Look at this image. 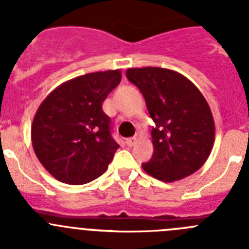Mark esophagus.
<instances>
[{
    "label": "esophagus",
    "mask_w": 249,
    "mask_h": 249,
    "mask_svg": "<svg viewBox=\"0 0 249 249\" xmlns=\"http://www.w3.org/2000/svg\"><path fill=\"white\" fill-rule=\"evenodd\" d=\"M136 142V138H129L126 139V145L127 146H134Z\"/></svg>",
    "instance_id": "esophagus-1"
}]
</instances>
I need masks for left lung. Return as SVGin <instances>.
Instances as JSON below:
<instances>
[{
	"label": "left lung",
	"instance_id": "obj_1",
	"mask_svg": "<svg viewBox=\"0 0 249 249\" xmlns=\"http://www.w3.org/2000/svg\"><path fill=\"white\" fill-rule=\"evenodd\" d=\"M152 118L153 155L146 173L174 182L198 171L211 152L215 124L208 102L187 77L161 67L127 69Z\"/></svg>",
	"mask_w": 249,
	"mask_h": 249
}]
</instances>
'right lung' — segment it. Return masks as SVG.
<instances>
[{
    "label": "right lung",
    "mask_w": 249,
    "mask_h": 249,
    "mask_svg": "<svg viewBox=\"0 0 249 249\" xmlns=\"http://www.w3.org/2000/svg\"><path fill=\"white\" fill-rule=\"evenodd\" d=\"M120 80L119 70L87 73L62 83L40 104L32 143L40 163L57 180L86 184L107 171L119 143L102 104Z\"/></svg>",
    "instance_id": "right-lung-1"
}]
</instances>
